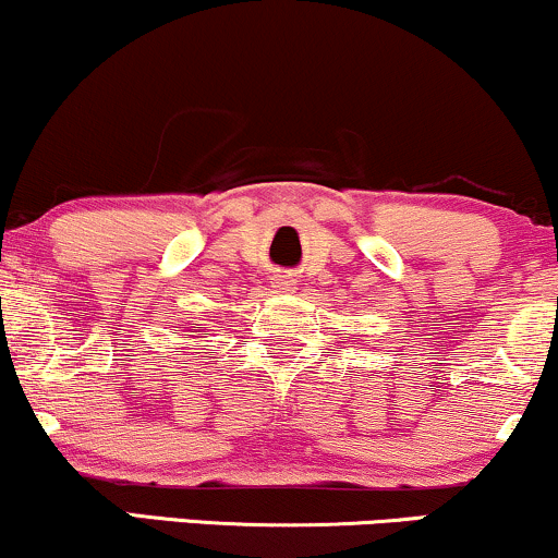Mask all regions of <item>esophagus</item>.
<instances>
[{
    "label": "esophagus",
    "instance_id": "1",
    "mask_svg": "<svg viewBox=\"0 0 558 558\" xmlns=\"http://www.w3.org/2000/svg\"><path fill=\"white\" fill-rule=\"evenodd\" d=\"M272 288L278 293H288L295 291V275H275L272 278Z\"/></svg>",
    "mask_w": 558,
    "mask_h": 558
}]
</instances>
